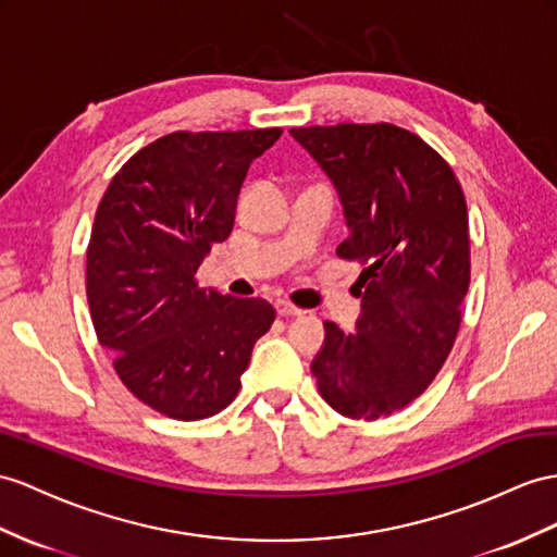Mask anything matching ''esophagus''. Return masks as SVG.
<instances>
[{"label":"esophagus","instance_id":"34e87169","mask_svg":"<svg viewBox=\"0 0 557 557\" xmlns=\"http://www.w3.org/2000/svg\"><path fill=\"white\" fill-rule=\"evenodd\" d=\"M275 310H277V315L280 318H294V315H301V308H296V306H292L289 301H275Z\"/></svg>","mask_w":557,"mask_h":557}]
</instances>
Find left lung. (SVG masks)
I'll return each mask as SVG.
<instances>
[{
  "label": "left lung",
  "instance_id": "1",
  "mask_svg": "<svg viewBox=\"0 0 557 557\" xmlns=\"http://www.w3.org/2000/svg\"><path fill=\"white\" fill-rule=\"evenodd\" d=\"M289 134L338 193L348 237L336 253L362 263L358 332L324 322L310 369L338 414L391 417L437 376L459 332L470 282L463 190L428 143L395 124Z\"/></svg>",
  "mask_w": 557,
  "mask_h": 557
}]
</instances>
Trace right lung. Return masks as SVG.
<instances>
[{
  "label": "right lung",
  "mask_w": 557,
  "mask_h": 557,
  "mask_svg": "<svg viewBox=\"0 0 557 557\" xmlns=\"http://www.w3.org/2000/svg\"><path fill=\"white\" fill-rule=\"evenodd\" d=\"M282 129L176 132L138 150L96 209L87 251L94 330L140 403L178 421L235 400L275 310L263 298L197 287L227 239L242 183Z\"/></svg>",
  "instance_id": "1"
}]
</instances>
